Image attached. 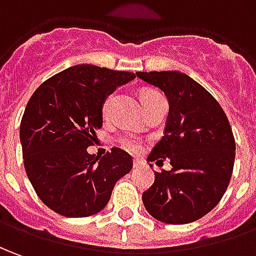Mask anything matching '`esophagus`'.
Instances as JSON below:
<instances>
[{"label":"esophagus","instance_id":"1","mask_svg":"<svg viewBox=\"0 0 256 256\" xmlns=\"http://www.w3.org/2000/svg\"><path fill=\"white\" fill-rule=\"evenodd\" d=\"M140 164H142V162H140V160H138V158H135V160H134V167H139Z\"/></svg>","mask_w":256,"mask_h":256}]
</instances>
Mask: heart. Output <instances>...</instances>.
<instances>
[{"mask_svg":"<svg viewBox=\"0 0 256 256\" xmlns=\"http://www.w3.org/2000/svg\"><path fill=\"white\" fill-rule=\"evenodd\" d=\"M156 94H158V92L153 90V89H145V90L140 92V102H142V106L146 104L152 98H154ZM114 100V94H110V96H107L104 100V103H103V107H102V112H103V116H107V112H108V108H110L111 102ZM121 145L124 146L126 150H131V152H138L140 149V144H139V140L136 138H134V136H122L121 138Z\"/></svg>","mask_w":256,"mask_h":256,"instance_id":"1","label":"heart"}]
</instances>
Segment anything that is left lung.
<instances>
[{"mask_svg": "<svg viewBox=\"0 0 256 256\" xmlns=\"http://www.w3.org/2000/svg\"><path fill=\"white\" fill-rule=\"evenodd\" d=\"M168 100L163 138L149 162L170 158V172H154L144 192L146 210L168 224L204 218L223 198L232 180L236 140L223 108L204 86L178 71L136 72ZM152 166V164H150Z\"/></svg>", "mask_w": 256, "mask_h": 256, "instance_id": "8db88e82", "label": "left lung"}]
</instances>
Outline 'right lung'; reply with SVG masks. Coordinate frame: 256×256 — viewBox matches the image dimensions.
Returning <instances> with one entry per match:
<instances>
[{
	"label": "right lung",
	"mask_w": 256,
	"mask_h": 256,
	"mask_svg": "<svg viewBox=\"0 0 256 256\" xmlns=\"http://www.w3.org/2000/svg\"><path fill=\"white\" fill-rule=\"evenodd\" d=\"M135 76L74 65L32 94L19 132L24 164L37 196L51 210L66 218L96 214L108 204L116 182L131 172L132 158L122 149L96 158L88 148L103 124L106 98Z\"/></svg>",
	"instance_id": "right-lung-1"
}]
</instances>
